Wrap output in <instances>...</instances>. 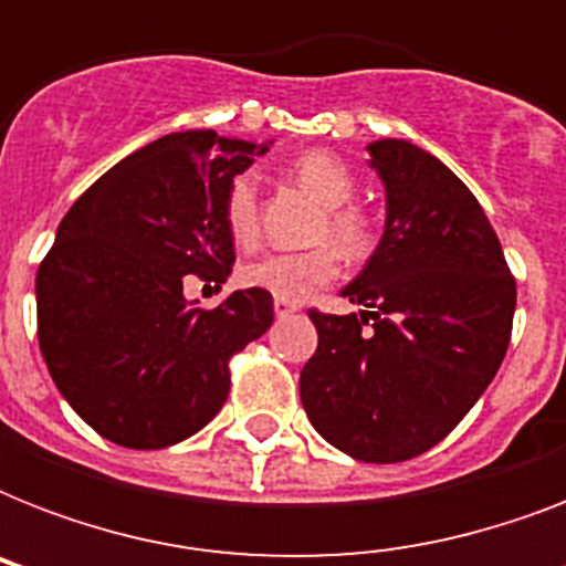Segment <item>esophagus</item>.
<instances>
[{
  "mask_svg": "<svg viewBox=\"0 0 566 566\" xmlns=\"http://www.w3.org/2000/svg\"><path fill=\"white\" fill-rule=\"evenodd\" d=\"M273 311H275V317H291L293 311H296V305H293V302L275 300V302H273Z\"/></svg>",
  "mask_w": 566,
  "mask_h": 566,
  "instance_id": "34e87169",
  "label": "esophagus"
}]
</instances>
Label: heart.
Masks as SVG:
<instances>
[{
  "label": "heart",
  "instance_id": "heart-1",
  "mask_svg": "<svg viewBox=\"0 0 566 566\" xmlns=\"http://www.w3.org/2000/svg\"><path fill=\"white\" fill-rule=\"evenodd\" d=\"M293 179L308 190L317 202L326 205L317 238L332 240L346 258L361 261L376 247V226L370 213L353 205L355 176L337 155L314 149L291 164ZM222 222L229 238L240 249L255 247L258 240V181L252 172L234 176L222 199ZM340 270V258L332 247H314L305 252H270L240 266V282L252 291H264L275 300L302 302L311 293L326 287Z\"/></svg>",
  "mask_w": 566,
  "mask_h": 566
}]
</instances>
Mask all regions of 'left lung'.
<instances>
[{
	"label": "left lung",
	"mask_w": 566,
	"mask_h": 566,
	"mask_svg": "<svg viewBox=\"0 0 566 566\" xmlns=\"http://www.w3.org/2000/svg\"><path fill=\"white\" fill-rule=\"evenodd\" d=\"M367 153L385 185V231L340 291L364 311H308L319 344L300 396L332 447L396 464L447 438L491 385L517 284L482 205L447 164L394 137Z\"/></svg>",
	"instance_id": "obj_1"
}]
</instances>
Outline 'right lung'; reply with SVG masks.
<instances>
[{
    "label": "right lung",
    "mask_w": 566,
    "mask_h": 566,
    "mask_svg": "<svg viewBox=\"0 0 566 566\" xmlns=\"http://www.w3.org/2000/svg\"><path fill=\"white\" fill-rule=\"evenodd\" d=\"M270 144L176 132L78 196L38 270L40 353L73 411L111 443L164 449L208 426L229 396V358L273 326V296L185 300V275L222 284L234 240L231 179Z\"/></svg>",
    "instance_id": "obj_1"
}]
</instances>
